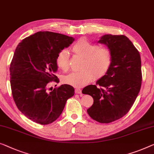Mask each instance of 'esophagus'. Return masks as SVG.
Segmentation results:
<instances>
[{
	"label": "esophagus",
	"mask_w": 154,
	"mask_h": 154,
	"mask_svg": "<svg viewBox=\"0 0 154 154\" xmlns=\"http://www.w3.org/2000/svg\"><path fill=\"white\" fill-rule=\"evenodd\" d=\"M75 93H76V94H81L82 93V90H81V89H79V88H76V89H75Z\"/></svg>",
	"instance_id": "1"
}]
</instances>
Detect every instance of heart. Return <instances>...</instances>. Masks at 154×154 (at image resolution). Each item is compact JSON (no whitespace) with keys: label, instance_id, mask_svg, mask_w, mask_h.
Instances as JSON below:
<instances>
[{"label":"heart","instance_id":"1","mask_svg":"<svg viewBox=\"0 0 154 154\" xmlns=\"http://www.w3.org/2000/svg\"><path fill=\"white\" fill-rule=\"evenodd\" d=\"M75 54L83 57L81 71L74 72L66 76L63 82L76 88H82L94 79H102L109 72L113 63V53L109 48H102L88 40L81 38L72 47ZM56 63L63 71L69 69V54L66 50L59 52Z\"/></svg>","mask_w":154,"mask_h":154}]
</instances>
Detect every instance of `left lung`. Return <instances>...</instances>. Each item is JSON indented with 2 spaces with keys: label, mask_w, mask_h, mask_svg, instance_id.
I'll return each mask as SVG.
<instances>
[{
  "label": "left lung",
  "mask_w": 154,
  "mask_h": 154,
  "mask_svg": "<svg viewBox=\"0 0 154 154\" xmlns=\"http://www.w3.org/2000/svg\"><path fill=\"white\" fill-rule=\"evenodd\" d=\"M98 43L106 45L113 53L109 72L96 85H88L82 93L93 97V104L87 110L92 119L110 123L127 114L136 100L142 84L140 52L125 35L102 36Z\"/></svg>",
  "instance_id": "8db88e82"
}]
</instances>
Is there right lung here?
<instances>
[{
  "instance_id": "obj_1",
  "label": "right lung",
  "mask_w": 154,
  "mask_h": 154,
  "mask_svg": "<svg viewBox=\"0 0 154 154\" xmlns=\"http://www.w3.org/2000/svg\"><path fill=\"white\" fill-rule=\"evenodd\" d=\"M74 41L64 34L38 32L23 39L16 48L10 68L11 93L18 110L34 122H53L74 95V88L68 84L48 90L50 82L59 83L54 75L57 54Z\"/></svg>"
}]
</instances>
